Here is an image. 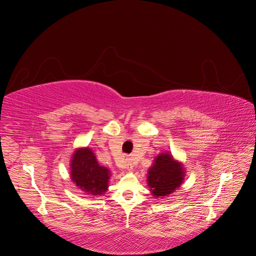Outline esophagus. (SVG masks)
Here are the masks:
<instances>
[{
	"mask_svg": "<svg viewBox=\"0 0 256 256\" xmlns=\"http://www.w3.org/2000/svg\"><path fill=\"white\" fill-rule=\"evenodd\" d=\"M127 170L128 171H132L134 170V166H132V164H131V161L129 159L127 160Z\"/></svg>",
	"mask_w": 256,
	"mask_h": 256,
	"instance_id": "obj_1",
	"label": "esophagus"
}]
</instances>
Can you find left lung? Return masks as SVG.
<instances>
[{
    "label": "left lung",
    "instance_id": "obj_1",
    "mask_svg": "<svg viewBox=\"0 0 256 256\" xmlns=\"http://www.w3.org/2000/svg\"><path fill=\"white\" fill-rule=\"evenodd\" d=\"M184 176L186 170L182 161L168 152H160L147 172V184L154 198H164L180 187Z\"/></svg>",
    "mask_w": 256,
    "mask_h": 256
}]
</instances>
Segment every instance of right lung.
<instances>
[{"label": "right lung", "instance_id": "right-lung-1", "mask_svg": "<svg viewBox=\"0 0 256 256\" xmlns=\"http://www.w3.org/2000/svg\"><path fill=\"white\" fill-rule=\"evenodd\" d=\"M69 166L72 182L86 196H102L108 191L111 171L98 164L88 146L78 147L74 152Z\"/></svg>", "mask_w": 256, "mask_h": 256}]
</instances>
